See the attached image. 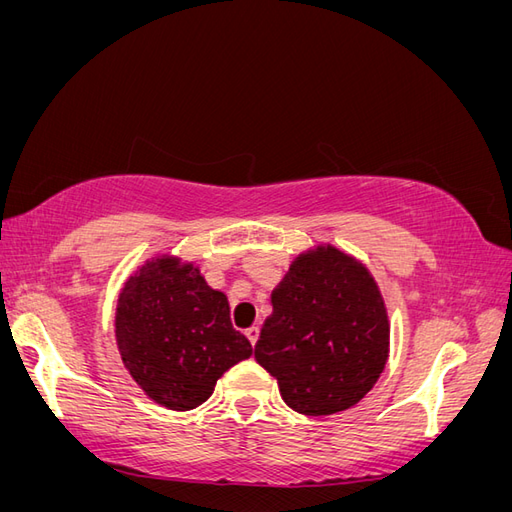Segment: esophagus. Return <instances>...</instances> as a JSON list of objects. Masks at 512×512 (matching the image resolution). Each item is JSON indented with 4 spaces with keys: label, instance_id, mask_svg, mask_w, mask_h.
<instances>
[{
    "label": "esophagus",
    "instance_id": "esophagus-1",
    "mask_svg": "<svg viewBox=\"0 0 512 512\" xmlns=\"http://www.w3.org/2000/svg\"><path fill=\"white\" fill-rule=\"evenodd\" d=\"M245 335H247V339H250V344H252V346H256L258 337H260V329H258V327H250V329H245Z\"/></svg>",
    "mask_w": 512,
    "mask_h": 512
}]
</instances>
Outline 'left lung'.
Segmentation results:
<instances>
[{
  "mask_svg": "<svg viewBox=\"0 0 512 512\" xmlns=\"http://www.w3.org/2000/svg\"><path fill=\"white\" fill-rule=\"evenodd\" d=\"M254 356L299 414L348 410L389 361L391 322L374 275L335 245L309 247L271 292Z\"/></svg>",
  "mask_w": 512,
  "mask_h": 512,
  "instance_id": "1",
  "label": "left lung"
}]
</instances>
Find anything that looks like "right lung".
Returning <instances> with one entry per match:
<instances>
[{"instance_id":"add662e5","label":"right lung","mask_w":512,"mask_h":512,"mask_svg":"<svg viewBox=\"0 0 512 512\" xmlns=\"http://www.w3.org/2000/svg\"><path fill=\"white\" fill-rule=\"evenodd\" d=\"M115 339L143 393L177 412L205 404L224 371L252 356L232 329L226 294L194 262L170 254L145 260L119 290Z\"/></svg>"}]
</instances>
